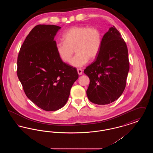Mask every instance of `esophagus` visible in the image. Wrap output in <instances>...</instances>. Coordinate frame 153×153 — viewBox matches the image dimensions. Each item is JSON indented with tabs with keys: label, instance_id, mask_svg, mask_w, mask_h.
Masks as SVG:
<instances>
[{
	"label": "esophagus",
	"instance_id": "esophagus-1",
	"mask_svg": "<svg viewBox=\"0 0 153 153\" xmlns=\"http://www.w3.org/2000/svg\"><path fill=\"white\" fill-rule=\"evenodd\" d=\"M77 72L79 75H81L82 73V70L81 69H77Z\"/></svg>",
	"mask_w": 153,
	"mask_h": 153
}]
</instances>
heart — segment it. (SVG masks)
I'll return each mask as SVG.
<instances>
[{
    "label": "heart",
    "mask_w": 153,
    "mask_h": 153,
    "mask_svg": "<svg viewBox=\"0 0 153 153\" xmlns=\"http://www.w3.org/2000/svg\"><path fill=\"white\" fill-rule=\"evenodd\" d=\"M102 38V32L97 27L73 26L63 34V41L56 44V51L62 61L69 62L74 49L77 54L71 64L74 67H82L89 59L96 58L101 49Z\"/></svg>",
    "instance_id": "b5f03b06"
}]
</instances>
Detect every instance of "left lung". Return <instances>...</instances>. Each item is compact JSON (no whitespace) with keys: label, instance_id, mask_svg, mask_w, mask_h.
Wrapping results in <instances>:
<instances>
[{"label":"left lung","instance_id":"obj_1","mask_svg":"<svg viewBox=\"0 0 153 153\" xmlns=\"http://www.w3.org/2000/svg\"><path fill=\"white\" fill-rule=\"evenodd\" d=\"M129 64L126 44L115 27H111L102 38L96 60L84 71L90 80L88 99L98 105L117 100L126 87Z\"/></svg>","mask_w":153,"mask_h":153}]
</instances>
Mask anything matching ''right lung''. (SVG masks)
I'll use <instances>...</instances> for the list:
<instances>
[{
	"instance_id": "add662e5",
	"label": "right lung",
	"mask_w": 153,
	"mask_h": 153,
	"mask_svg": "<svg viewBox=\"0 0 153 153\" xmlns=\"http://www.w3.org/2000/svg\"><path fill=\"white\" fill-rule=\"evenodd\" d=\"M61 27L39 25L30 32L17 60V75L27 97L45 111H57L65 105L74 82L76 68L64 62L54 40Z\"/></svg>"
}]
</instances>
